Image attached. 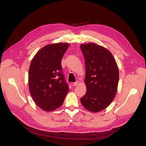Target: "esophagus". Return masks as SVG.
<instances>
[{
    "mask_svg": "<svg viewBox=\"0 0 146 146\" xmlns=\"http://www.w3.org/2000/svg\"><path fill=\"white\" fill-rule=\"evenodd\" d=\"M79 83H80L79 81H76V82H74V83H73V86H78V85H79Z\"/></svg>",
    "mask_w": 146,
    "mask_h": 146,
    "instance_id": "1",
    "label": "esophagus"
}]
</instances>
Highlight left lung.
<instances>
[{
  "label": "left lung",
  "instance_id": "8db88e82",
  "mask_svg": "<svg viewBox=\"0 0 146 146\" xmlns=\"http://www.w3.org/2000/svg\"><path fill=\"white\" fill-rule=\"evenodd\" d=\"M85 58L86 92L82 105L94 112L108 107L116 95L119 80L118 66L111 52L95 43L82 44Z\"/></svg>",
  "mask_w": 146,
  "mask_h": 146
}]
</instances>
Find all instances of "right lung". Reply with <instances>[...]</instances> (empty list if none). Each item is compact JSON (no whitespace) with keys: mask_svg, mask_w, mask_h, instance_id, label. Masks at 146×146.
<instances>
[{"mask_svg":"<svg viewBox=\"0 0 146 146\" xmlns=\"http://www.w3.org/2000/svg\"><path fill=\"white\" fill-rule=\"evenodd\" d=\"M68 46L66 43L46 45L36 52L31 63L30 94L35 103L45 111L59 108L68 92L61 67V60Z\"/></svg>","mask_w":146,"mask_h":146,"instance_id":"obj_1","label":"right lung"}]
</instances>
